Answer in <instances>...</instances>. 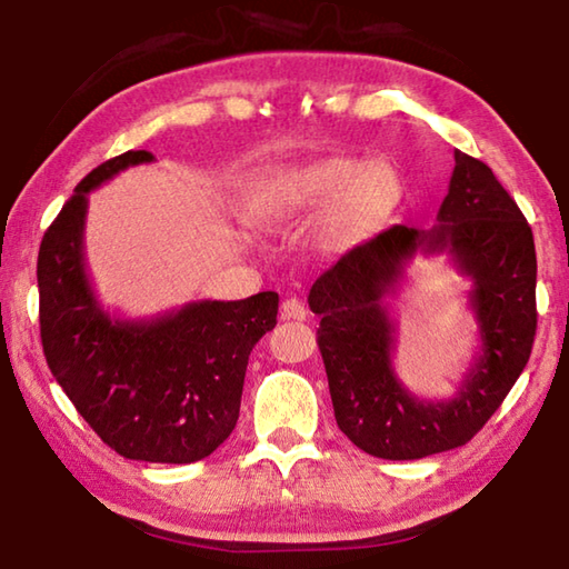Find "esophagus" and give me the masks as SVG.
<instances>
[{
    "instance_id": "obj_1",
    "label": "esophagus",
    "mask_w": 569,
    "mask_h": 569,
    "mask_svg": "<svg viewBox=\"0 0 569 569\" xmlns=\"http://www.w3.org/2000/svg\"><path fill=\"white\" fill-rule=\"evenodd\" d=\"M308 316L306 306L298 301V298H286V301L281 303V319L283 321H303Z\"/></svg>"
}]
</instances>
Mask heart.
Here are the masks:
<instances>
[{
  "label": "heart",
  "mask_w": 569,
  "mask_h": 569,
  "mask_svg": "<svg viewBox=\"0 0 569 569\" xmlns=\"http://www.w3.org/2000/svg\"><path fill=\"white\" fill-rule=\"evenodd\" d=\"M401 200L403 178L389 160L323 158L250 182L243 216L256 228L281 230L329 210L331 233L353 240L387 223Z\"/></svg>",
  "instance_id": "heart-1"
}]
</instances>
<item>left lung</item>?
Segmentation results:
<instances>
[{
	"instance_id": "left-lung-1",
	"label": "left lung",
	"mask_w": 569,
	"mask_h": 569,
	"mask_svg": "<svg viewBox=\"0 0 569 569\" xmlns=\"http://www.w3.org/2000/svg\"><path fill=\"white\" fill-rule=\"evenodd\" d=\"M431 230L391 226L316 278L319 349L336 423L366 455L403 461L457 449L485 427L529 361L537 331V256L522 210L477 158L455 152ZM417 252H449L472 281L480 351L451 400L423 402L392 371L396 320L386 298Z\"/></svg>"
}]
</instances>
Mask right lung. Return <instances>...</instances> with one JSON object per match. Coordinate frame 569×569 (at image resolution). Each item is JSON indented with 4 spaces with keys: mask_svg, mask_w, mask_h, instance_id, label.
Returning <instances> with one entry per match:
<instances>
[{
    "mask_svg": "<svg viewBox=\"0 0 569 569\" xmlns=\"http://www.w3.org/2000/svg\"><path fill=\"white\" fill-rule=\"evenodd\" d=\"M152 160L128 150L102 162L47 228L40 333L52 377L104 445L124 459L190 465L236 429L248 356L276 326L278 293L192 301L134 321L104 311L84 268L88 192Z\"/></svg>",
    "mask_w": 569,
    "mask_h": 569,
    "instance_id": "add662e5",
    "label": "right lung"
}]
</instances>
